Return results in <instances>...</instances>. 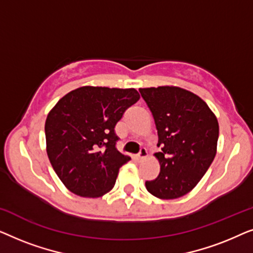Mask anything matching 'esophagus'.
Returning <instances> with one entry per match:
<instances>
[{"label": "esophagus", "instance_id": "obj_1", "mask_svg": "<svg viewBox=\"0 0 253 253\" xmlns=\"http://www.w3.org/2000/svg\"><path fill=\"white\" fill-rule=\"evenodd\" d=\"M146 157H147V151H146V148L141 147L140 151H139V153L137 154V158L139 159V160H141V159H145Z\"/></svg>", "mask_w": 253, "mask_h": 253}]
</instances>
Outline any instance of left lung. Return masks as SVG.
Here are the masks:
<instances>
[{"instance_id": "1", "label": "left lung", "mask_w": 253, "mask_h": 253, "mask_svg": "<svg viewBox=\"0 0 253 253\" xmlns=\"http://www.w3.org/2000/svg\"><path fill=\"white\" fill-rule=\"evenodd\" d=\"M154 117L160 174L146 181L147 191L176 199L191 191L216 154L219 123L198 95L176 86L139 88Z\"/></svg>"}]
</instances>
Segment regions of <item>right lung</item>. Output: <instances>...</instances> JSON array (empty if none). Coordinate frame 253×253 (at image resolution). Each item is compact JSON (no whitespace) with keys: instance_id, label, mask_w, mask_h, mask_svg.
Segmentation results:
<instances>
[{"instance_id":"right-lung-1","label":"right lung","mask_w":253,"mask_h":253,"mask_svg":"<svg viewBox=\"0 0 253 253\" xmlns=\"http://www.w3.org/2000/svg\"><path fill=\"white\" fill-rule=\"evenodd\" d=\"M134 88L83 86L69 92L48 114L47 154L62 183L75 195L98 198L114 188L120 168L116 123L139 100Z\"/></svg>"}]
</instances>
